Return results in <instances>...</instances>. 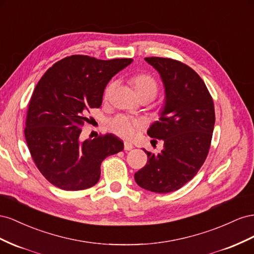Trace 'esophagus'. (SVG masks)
I'll list each match as a JSON object with an SVG mask.
<instances>
[{"mask_svg":"<svg viewBox=\"0 0 254 254\" xmlns=\"http://www.w3.org/2000/svg\"><path fill=\"white\" fill-rule=\"evenodd\" d=\"M134 148L133 144L128 141H125V150L126 151H131Z\"/></svg>","mask_w":254,"mask_h":254,"instance_id":"1","label":"esophagus"}]
</instances>
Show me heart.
<instances>
[{
    "label": "heart",
    "instance_id": "heart-1",
    "mask_svg": "<svg viewBox=\"0 0 254 254\" xmlns=\"http://www.w3.org/2000/svg\"><path fill=\"white\" fill-rule=\"evenodd\" d=\"M132 83L138 95H141V93L144 92L156 93L157 91V83L154 77L149 74H137L132 78ZM115 85V82H112L107 85L104 91L105 97H108V95L114 89ZM107 126L108 128L116 135L127 139H132L140 131L142 122L139 119L132 117V116L118 115L108 121Z\"/></svg>",
    "mask_w": 254,
    "mask_h": 254
}]
</instances>
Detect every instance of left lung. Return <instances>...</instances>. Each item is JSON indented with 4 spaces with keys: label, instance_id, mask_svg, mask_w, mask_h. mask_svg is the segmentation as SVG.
<instances>
[{
    "label": "left lung",
    "instance_id": "1",
    "mask_svg": "<svg viewBox=\"0 0 254 254\" xmlns=\"http://www.w3.org/2000/svg\"><path fill=\"white\" fill-rule=\"evenodd\" d=\"M159 73L165 87V105L159 121L148 129L163 139L157 154L147 152V165L135 173L143 190L165 193L178 190L203 165L211 147L215 108L204 82L187 64L164 57L144 59Z\"/></svg>",
    "mask_w": 254,
    "mask_h": 254
}]
</instances>
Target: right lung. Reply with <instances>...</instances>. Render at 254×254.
Wrapping results in <instances>:
<instances>
[{
	"label": "right lung",
	"instance_id": "1",
	"mask_svg": "<svg viewBox=\"0 0 254 254\" xmlns=\"http://www.w3.org/2000/svg\"><path fill=\"white\" fill-rule=\"evenodd\" d=\"M132 59L97 60L71 55L55 63L36 85L27 108L24 135L39 171L64 190L98 183L101 163L123 150L113 134L79 139L87 114L102 104L107 83Z\"/></svg>",
	"mask_w": 254,
	"mask_h": 254
}]
</instances>
